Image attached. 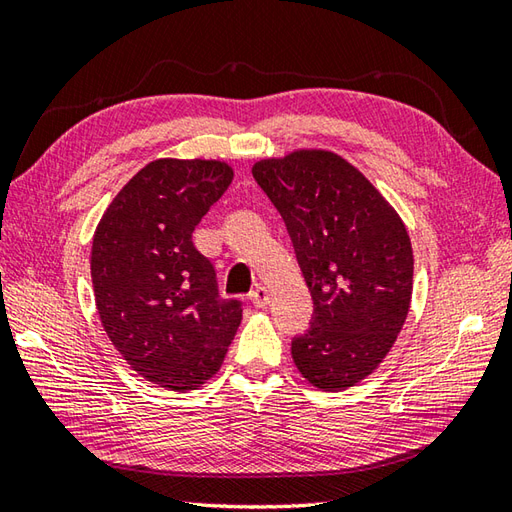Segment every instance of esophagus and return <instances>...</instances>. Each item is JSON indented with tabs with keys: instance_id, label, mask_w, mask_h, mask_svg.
Listing matches in <instances>:
<instances>
[{
	"instance_id": "obj_1",
	"label": "esophagus",
	"mask_w": 512,
	"mask_h": 512,
	"mask_svg": "<svg viewBox=\"0 0 512 512\" xmlns=\"http://www.w3.org/2000/svg\"><path fill=\"white\" fill-rule=\"evenodd\" d=\"M250 301H253L255 308H266L270 303V295L264 286H257L253 292H250Z\"/></svg>"
}]
</instances>
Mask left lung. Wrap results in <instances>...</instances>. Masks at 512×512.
I'll use <instances>...</instances> for the list:
<instances>
[{
  "mask_svg": "<svg viewBox=\"0 0 512 512\" xmlns=\"http://www.w3.org/2000/svg\"><path fill=\"white\" fill-rule=\"evenodd\" d=\"M277 206L314 301L292 361L323 391L354 387L383 363L405 325L413 250L400 215L361 171L325 149L253 165Z\"/></svg>",
  "mask_w": 512,
  "mask_h": 512,
  "instance_id": "8db88e82",
  "label": "left lung"
}]
</instances>
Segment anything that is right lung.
Here are the masks:
<instances>
[{
    "label": "right lung",
    "instance_id": "right-lung-1",
    "mask_svg": "<svg viewBox=\"0 0 512 512\" xmlns=\"http://www.w3.org/2000/svg\"><path fill=\"white\" fill-rule=\"evenodd\" d=\"M231 180L222 160L158 158L118 191L92 239L103 330L134 372L171 391L217 374L242 323V303L220 299L191 239Z\"/></svg>",
    "mask_w": 512,
    "mask_h": 512
}]
</instances>
